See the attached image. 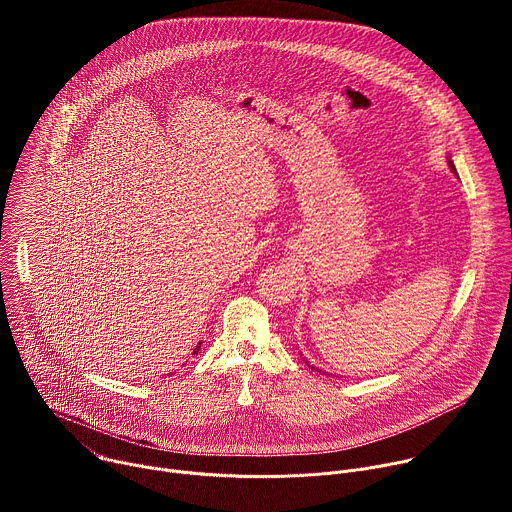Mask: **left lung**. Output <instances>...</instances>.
<instances>
[{
	"instance_id": "1",
	"label": "left lung",
	"mask_w": 512,
	"mask_h": 512,
	"mask_svg": "<svg viewBox=\"0 0 512 512\" xmlns=\"http://www.w3.org/2000/svg\"><path fill=\"white\" fill-rule=\"evenodd\" d=\"M450 166H452V170H454V172H456V168H454V164H452V162H450Z\"/></svg>"
}]
</instances>
